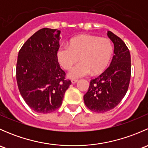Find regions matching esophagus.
<instances>
[{
	"label": "esophagus",
	"instance_id": "1",
	"mask_svg": "<svg viewBox=\"0 0 148 148\" xmlns=\"http://www.w3.org/2000/svg\"><path fill=\"white\" fill-rule=\"evenodd\" d=\"M78 82V79H71V83L72 84H76Z\"/></svg>",
	"mask_w": 148,
	"mask_h": 148
}]
</instances>
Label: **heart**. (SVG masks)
I'll list each match as a JSON object with an SVG mask.
<instances>
[{"label":"heart","instance_id":"obj_1","mask_svg":"<svg viewBox=\"0 0 148 148\" xmlns=\"http://www.w3.org/2000/svg\"><path fill=\"white\" fill-rule=\"evenodd\" d=\"M113 53L111 41L93 35L82 34L71 38L68 46H62L57 51V59L65 69H70L69 77L79 79L91 73L97 74L108 66Z\"/></svg>","mask_w":148,"mask_h":148}]
</instances>
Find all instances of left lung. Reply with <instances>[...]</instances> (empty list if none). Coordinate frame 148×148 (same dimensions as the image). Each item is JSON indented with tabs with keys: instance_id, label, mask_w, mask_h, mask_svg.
Listing matches in <instances>:
<instances>
[{
	"instance_id": "1",
	"label": "left lung",
	"mask_w": 148,
	"mask_h": 148,
	"mask_svg": "<svg viewBox=\"0 0 148 148\" xmlns=\"http://www.w3.org/2000/svg\"><path fill=\"white\" fill-rule=\"evenodd\" d=\"M107 36L114 44L110 66L90 82L88 92L84 95V104L92 111L103 113L117 107L127 92L131 76V57L124 41L112 31Z\"/></svg>"
}]
</instances>
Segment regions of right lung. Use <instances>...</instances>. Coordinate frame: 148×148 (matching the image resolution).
Instances as JSON below:
<instances>
[{
    "label": "right lung",
    "instance_id": "add662e5",
    "mask_svg": "<svg viewBox=\"0 0 148 148\" xmlns=\"http://www.w3.org/2000/svg\"><path fill=\"white\" fill-rule=\"evenodd\" d=\"M59 34L57 29H40L26 41L18 52L16 80L19 92L34 111L42 114L57 110L71 82L58 62Z\"/></svg>",
    "mask_w": 148,
    "mask_h": 148
}]
</instances>
